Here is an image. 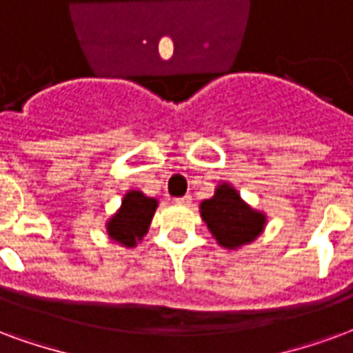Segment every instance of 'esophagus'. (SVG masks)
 I'll return each mask as SVG.
<instances>
[{
    "mask_svg": "<svg viewBox=\"0 0 353 353\" xmlns=\"http://www.w3.org/2000/svg\"><path fill=\"white\" fill-rule=\"evenodd\" d=\"M176 202L181 203V205H190L192 198H190V194H185V196H181V198H176Z\"/></svg>",
    "mask_w": 353,
    "mask_h": 353,
    "instance_id": "1",
    "label": "esophagus"
}]
</instances>
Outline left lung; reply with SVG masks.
<instances>
[{
	"instance_id": "8db88e82",
	"label": "left lung",
	"mask_w": 353,
	"mask_h": 353,
	"mask_svg": "<svg viewBox=\"0 0 353 353\" xmlns=\"http://www.w3.org/2000/svg\"><path fill=\"white\" fill-rule=\"evenodd\" d=\"M200 215L216 243L230 250L254 241L265 226V215L243 202L228 183L219 185L215 194L200 203Z\"/></svg>"
}]
</instances>
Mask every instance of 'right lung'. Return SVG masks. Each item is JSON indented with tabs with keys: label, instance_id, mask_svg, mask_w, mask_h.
Instances as JSON below:
<instances>
[{
	"label": "right lung",
	"instance_id": "right-lung-1",
	"mask_svg": "<svg viewBox=\"0 0 353 353\" xmlns=\"http://www.w3.org/2000/svg\"><path fill=\"white\" fill-rule=\"evenodd\" d=\"M155 198L145 196L140 190H129L123 196L121 208L106 223V232L110 239L123 247H137L138 241L150 230L151 219L157 210Z\"/></svg>",
	"mask_w": 353,
	"mask_h": 353
}]
</instances>
